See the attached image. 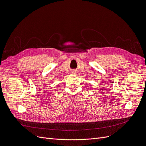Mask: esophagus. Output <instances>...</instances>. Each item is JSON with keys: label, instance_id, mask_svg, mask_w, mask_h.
<instances>
[{"label": "esophagus", "instance_id": "esophagus-1", "mask_svg": "<svg viewBox=\"0 0 146 146\" xmlns=\"http://www.w3.org/2000/svg\"><path fill=\"white\" fill-rule=\"evenodd\" d=\"M71 73H72V74H77V71H75V70H73V71H72Z\"/></svg>", "mask_w": 146, "mask_h": 146}]
</instances>
